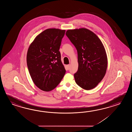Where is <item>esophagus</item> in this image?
<instances>
[{
  "label": "esophagus",
  "instance_id": "1",
  "mask_svg": "<svg viewBox=\"0 0 132 132\" xmlns=\"http://www.w3.org/2000/svg\"><path fill=\"white\" fill-rule=\"evenodd\" d=\"M67 68L68 70H69V69H70V65H67Z\"/></svg>",
  "mask_w": 132,
  "mask_h": 132
}]
</instances>
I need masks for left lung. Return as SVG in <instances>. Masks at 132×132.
Segmentation results:
<instances>
[{
	"label": "left lung",
	"instance_id": "obj_1",
	"mask_svg": "<svg viewBox=\"0 0 132 132\" xmlns=\"http://www.w3.org/2000/svg\"><path fill=\"white\" fill-rule=\"evenodd\" d=\"M65 34L77 51L76 83L84 90L93 89L106 72L108 59L104 46L95 34L86 28L68 30Z\"/></svg>",
	"mask_w": 132,
	"mask_h": 132
}]
</instances>
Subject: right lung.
Returning <instances> with one entry per match:
<instances>
[{
    "instance_id": "1",
    "label": "right lung",
    "mask_w": 132,
    "mask_h": 132,
    "mask_svg": "<svg viewBox=\"0 0 132 132\" xmlns=\"http://www.w3.org/2000/svg\"><path fill=\"white\" fill-rule=\"evenodd\" d=\"M65 30L48 29L35 38L28 48L27 65L34 84L40 90H53L62 80L65 69L59 52Z\"/></svg>"
}]
</instances>
